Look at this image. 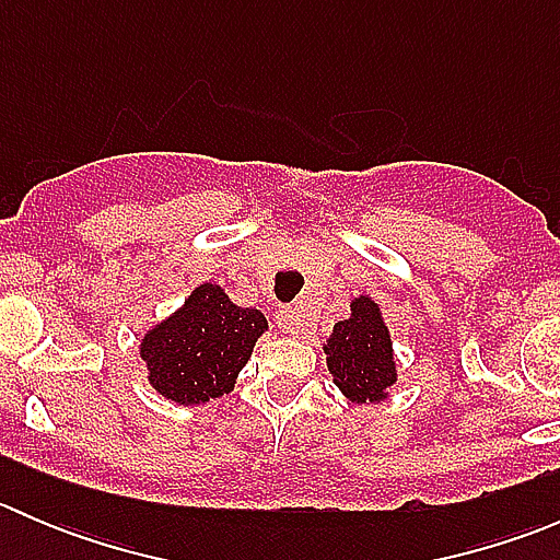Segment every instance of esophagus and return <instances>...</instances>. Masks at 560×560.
I'll return each instance as SVG.
<instances>
[{
    "mask_svg": "<svg viewBox=\"0 0 560 560\" xmlns=\"http://www.w3.org/2000/svg\"><path fill=\"white\" fill-rule=\"evenodd\" d=\"M276 325H279L281 332H290V336H303L306 330V319H303L301 308L298 306H284L276 314Z\"/></svg>",
    "mask_w": 560,
    "mask_h": 560,
    "instance_id": "34e87169",
    "label": "esophagus"
}]
</instances>
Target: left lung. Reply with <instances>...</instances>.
Wrapping results in <instances>:
<instances>
[{
  "label": "left lung",
  "mask_w": 560,
  "mask_h": 560,
  "mask_svg": "<svg viewBox=\"0 0 560 560\" xmlns=\"http://www.w3.org/2000/svg\"><path fill=\"white\" fill-rule=\"evenodd\" d=\"M325 354L332 382L354 404L382 400L395 382L389 332L371 298L352 301V316L332 327Z\"/></svg>",
  "instance_id": "left-lung-1"
}]
</instances>
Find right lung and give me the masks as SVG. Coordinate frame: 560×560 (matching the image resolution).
Returning a JSON list of instances; mask_svg holds the SVG:
<instances>
[{"instance_id": "1", "label": "right lung", "mask_w": 560, "mask_h": 560, "mask_svg": "<svg viewBox=\"0 0 560 560\" xmlns=\"http://www.w3.org/2000/svg\"><path fill=\"white\" fill-rule=\"evenodd\" d=\"M265 327L257 308L235 306L222 287H197L180 312L145 332L140 354L149 363V382L184 406L222 398Z\"/></svg>"}]
</instances>
